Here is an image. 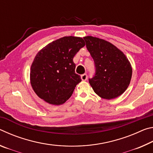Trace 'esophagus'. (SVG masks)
I'll return each mask as SVG.
<instances>
[{
  "instance_id": "obj_1",
  "label": "esophagus",
  "mask_w": 153,
  "mask_h": 153,
  "mask_svg": "<svg viewBox=\"0 0 153 153\" xmlns=\"http://www.w3.org/2000/svg\"><path fill=\"white\" fill-rule=\"evenodd\" d=\"M81 78H82V81H86V80H87V79H88V76L86 74H83L81 76Z\"/></svg>"
}]
</instances>
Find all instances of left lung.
Here are the masks:
<instances>
[{"instance_id": "left-lung-1", "label": "left lung", "mask_w": 153, "mask_h": 153, "mask_svg": "<svg viewBox=\"0 0 153 153\" xmlns=\"http://www.w3.org/2000/svg\"><path fill=\"white\" fill-rule=\"evenodd\" d=\"M94 59L96 72L89 83L96 94L105 99L117 98L131 81L132 68L122 51L113 44L92 36L84 37Z\"/></svg>"}]
</instances>
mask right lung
I'll return each instance as SVG.
<instances>
[{
	"label": "right lung",
	"mask_w": 153,
	"mask_h": 153,
	"mask_svg": "<svg viewBox=\"0 0 153 153\" xmlns=\"http://www.w3.org/2000/svg\"><path fill=\"white\" fill-rule=\"evenodd\" d=\"M84 46L82 38L65 36L38 52L30 69L31 85L38 97L54 105L63 104L71 97L82 81L75 72L73 59Z\"/></svg>",
	"instance_id": "1"
}]
</instances>
